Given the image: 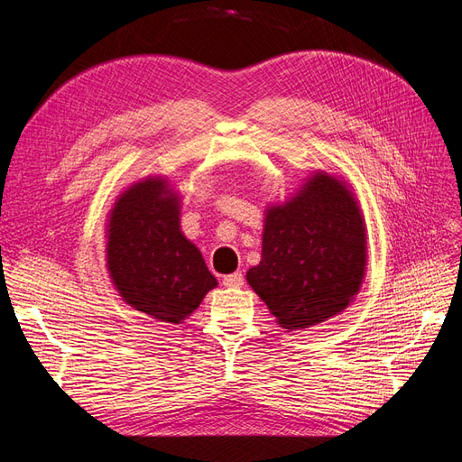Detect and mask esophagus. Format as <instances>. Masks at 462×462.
Here are the masks:
<instances>
[{
  "label": "esophagus",
  "instance_id": "obj_1",
  "mask_svg": "<svg viewBox=\"0 0 462 462\" xmlns=\"http://www.w3.org/2000/svg\"><path fill=\"white\" fill-rule=\"evenodd\" d=\"M245 283V277L241 272H235L231 275H226L223 277V285L226 287H241Z\"/></svg>",
  "mask_w": 462,
  "mask_h": 462
}]
</instances>
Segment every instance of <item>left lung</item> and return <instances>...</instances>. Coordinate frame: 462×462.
Returning <instances> with one entry per match:
<instances>
[{
	"mask_svg": "<svg viewBox=\"0 0 462 462\" xmlns=\"http://www.w3.org/2000/svg\"><path fill=\"white\" fill-rule=\"evenodd\" d=\"M366 265V233L351 190L316 173L297 197L265 212L262 262L248 285L283 329H304L343 312Z\"/></svg>",
	"mask_w": 462,
	"mask_h": 462,
	"instance_id": "1",
	"label": "left lung"
}]
</instances>
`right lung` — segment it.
Listing matches in <instances>:
<instances>
[{
    "instance_id": "obj_1",
    "label": "right lung",
    "mask_w": 462,
    "mask_h": 462,
    "mask_svg": "<svg viewBox=\"0 0 462 462\" xmlns=\"http://www.w3.org/2000/svg\"><path fill=\"white\" fill-rule=\"evenodd\" d=\"M107 270L123 300L167 324H180L217 282L179 227V199L163 179L125 190L109 214Z\"/></svg>"
}]
</instances>
